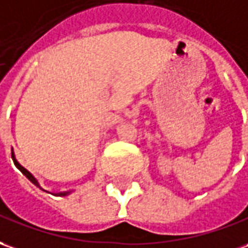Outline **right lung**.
<instances>
[{
	"label": "right lung",
	"mask_w": 248,
	"mask_h": 248,
	"mask_svg": "<svg viewBox=\"0 0 248 248\" xmlns=\"http://www.w3.org/2000/svg\"><path fill=\"white\" fill-rule=\"evenodd\" d=\"M12 158H13V162H15V165L17 166V168H18L20 170H21L22 174H24V176H25V177H27L28 180L31 181V183H33V184L36 185V186H39L40 189H43V188L40 186L39 181H37V180H36V178H34L33 176H32V173L28 172V170H27V169H25V168H24V166H21V165H20V164H18V162H17V160H16V157H15V153H13V150H12ZM43 190H44V189H43ZM68 193H70V192H60V193H59V196H67Z\"/></svg>",
	"instance_id": "add662e5"
}]
</instances>
